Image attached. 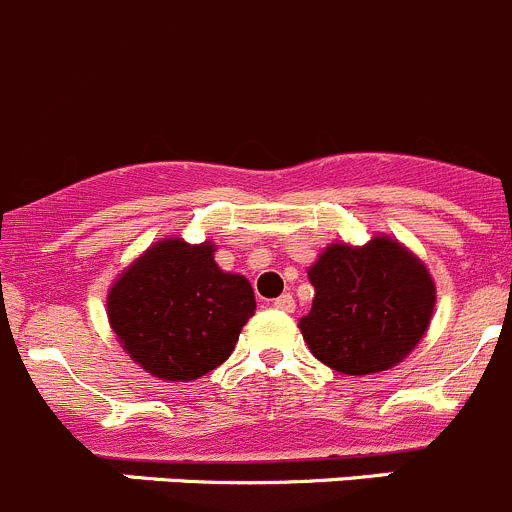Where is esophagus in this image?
<instances>
[{
  "label": "esophagus",
  "mask_w": 512,
  "mask_h": 512,
  "mask_svg": "<svg viewBox=\"0 0 512 512\" xmlns=\"http://www.w3.org/2000/svg\"><path fill=\"white\" fill-rule=\"evenodd\" d=\"M274 307L281 309V312H294V307H297V304H294L292 294H281V297L274 299Z\"/></svg>",
  "instance_id": "esophagus-1"
}]
</instances>
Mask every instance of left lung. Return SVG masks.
Listing matches in <instances>:
<instances>
[{
  "label": "left lung",
  "instance_id": "left-lung-1",
  "mask_svg": "<svg viewBox=\"0 0 512 512\" xmlns=\"http://www.w3.org/2000/svg\"><path fill=\"white\" fill-rule=\"evenodd\" d=\"M312 309L299 320L317 360L345 375L401 363L429 327L437 292L429 271L401 243H335L309 269Z\"/></svg>",
  "mask_w": 512,
  "mask_h": 512
}]
</instances>
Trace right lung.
<instances>
[{"label": "right lung", "instance_id": "right-lung-1", "mask_svg": "<svg viewBox=\"0 0 512 512\" xmlns=\"http://www.w3.org/2000/svg\"><path fill=\"white\" fill-rule=\"evenodd\" d=\"M213 251L210 243L159 241L109 294L119 342L162 381H195L225 363L256 309L251 284L220 271Z\"/></svg>", "mask_w": 512, "mask_h": 512}]
</instances>
